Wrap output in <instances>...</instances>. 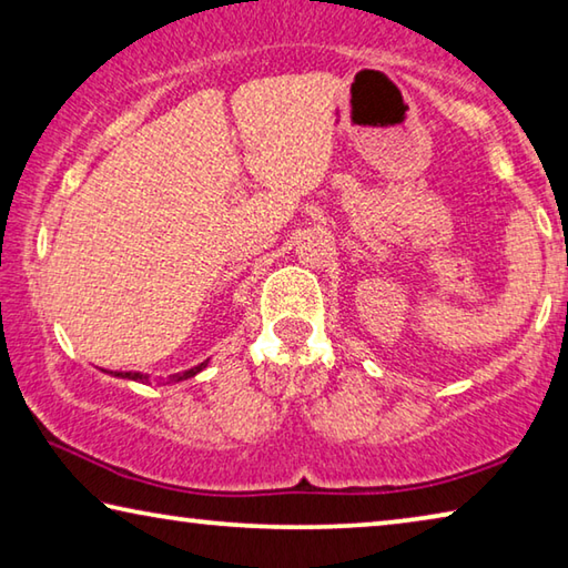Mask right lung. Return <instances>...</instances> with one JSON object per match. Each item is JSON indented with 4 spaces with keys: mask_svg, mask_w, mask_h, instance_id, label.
<instances>
[{
    "mask_svg": "<svg viewBox=\"0 0 568 568\" xmlns=\"http://www.w3.org/2000/svg\"><path fill=\"white\" fill-rule=\"evenodd\" d=\"M205 365H207V361H205V363H200V365H195V368H190V371H185V373H178V376H172L170 381H187V378H192V376H197V373L203 371ZM112 376H118V378H128V381H142V383L148 381V376H142V373H112Z\"/></svg>",
    "mask_w": 568,
    "mask_h": 568,
    "instance_id": "add662e5",
    "label": "right lung"
}]
</instances>
